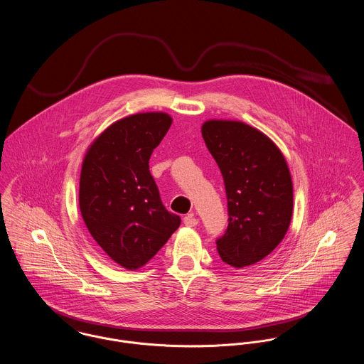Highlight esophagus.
Segmentation results:
<instances>
[{"label":"esophagus","mask_w":364,"mask_h":364,"mask_svg":"<svg viewBox=\"0 0 364 364\" xmlns=\"http://www.w3.org/2000/svg\"><path fill=\"white\" fill-rule=\"evenodd\" d=\"M183 222H184V225L186 226H190V228H194V226H197L198 225V219L193 215V213H188L184 219H183Z\"/></svg>","instance_id":"34e87169"}]
</instances>
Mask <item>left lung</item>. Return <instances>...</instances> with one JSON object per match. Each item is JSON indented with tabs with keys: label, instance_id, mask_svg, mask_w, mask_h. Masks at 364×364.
Masks as SVG:
<instances>
[{
	"label": "left lung",
	"instance_id": "8db88e82",
	"mask_svg": "<svg viewBox=\"0 0 364 364\" xmlns=\"http://www.w3.org/2000/svg\"><path fill=\"white\" fill-rule=\"evenodd\" d=\"M208 151L223 176L229 226L218 239L223 262L244 268L282 242L293 213V183L281 149L259 129L242 122L202 124Z\"/></svg>",
	"mask_w": 364,
	"mask_h": 364
}]
</instances>
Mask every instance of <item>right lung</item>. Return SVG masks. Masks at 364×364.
Returning <instances> with one entry per match:
<instances>
[{
  "label": "right lung",
  "mask_w": 364,
  "mask_h": 364,
  "mask_svg": "<svg viewBox=\"0 0 364 364\" xmlns=\"http://www.w3.org/2000/svg\"><path fill=\"white\" fill-rule=\"evenodd\" d=\"M173 119L138 113L109 125L87 148L80 178L83 222L103 251L125 269L144 267L178 229L163 206L149 159Z\"/></svg>",
  "instance_id": "obj_1"
}]
</instances>
